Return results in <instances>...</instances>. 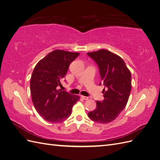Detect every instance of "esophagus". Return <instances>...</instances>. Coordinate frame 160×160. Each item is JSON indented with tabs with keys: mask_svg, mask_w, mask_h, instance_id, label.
I'll list each match as a JSON object with an SVG mask.
<instances>
[{
	"mask_svg": "<svg viewBox=\"0 0 160 160\" xmlns=\"http://www.w3.org/2000/svg\"><path fill=\"white\" fill-rule=\"evenodd\" d=\"M81 98L84 100H88L89 99L88 97H86V96H81Z\"/></svg>",
	"mask_w": 160,
	"mask_h": 160,
	"instance_id": "obj_1",
	"label": "esophagus"
}]
</instances>
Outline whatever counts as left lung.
<instances>
[{"instance_id":"1","label":"left lung","mask_w":160,"mask_h":160,"mask_svg":"<svg viewBox=\"0 0 160 160\" xmlns=\"http://www.w3.org/2000/svg\"><path fill=\"white\" fill-rule=\"evenodd\" d=\"M88 55L98 64L105 86L104 99L96 101V109L88 113V117L95 122L108 123L126 106L132 89V75L122 58L108 50L88 52Z\"/></svg>"}]
</instances>
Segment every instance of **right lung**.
<instances>
[{
	"mask_svg": "<svg viewBox=\"0 0 160 160\" xmlns=\"http://www.w3.org/2000/svg\"><path fill=\"white\" fill-rule=\"evenodd\" d=\"M79 55V52L55 50L38 62L33 70L30 82L32 101L38 114L47 122H63L79 99V96L57 89L69 65Z\"/></svg>",
	"mask_w": 160,
	"mask_h": 160,
	"instance_id": "obj_1",
	"label": "right lung"
}]
</instances>
